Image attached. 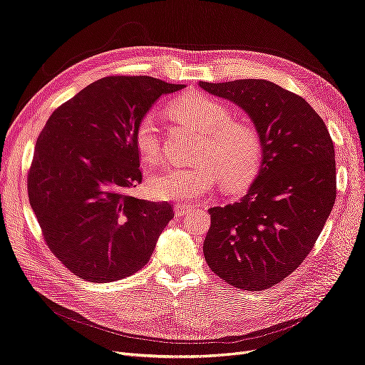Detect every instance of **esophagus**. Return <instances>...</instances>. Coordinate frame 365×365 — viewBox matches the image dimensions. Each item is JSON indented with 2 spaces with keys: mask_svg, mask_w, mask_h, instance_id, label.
<instances>
[{
  "mask_svg": "<svg viewBox=\"0 0 365 365\" xmlns=\"http://www.w3.org/2000/svg\"><path fill=\"white\" fill-rule=\"evenodd\" d=\"M192 210H194V207H192V206H183V205L174 206V213H175V217H183V215L191 213Z\"/></svg>",
  "mask_w": 365,
  "mask_h": 365,
  "instance_id": "esophagus-1",
  "label": "esophagus"
}]
</instances>
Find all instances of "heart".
I'll return each mask as SVG.
<instances>
[{"label": "heart", "instance_id": "1", "mask_svg": "<svg viewBox=\"0 0 365 365\" xmlns=\"http://www.w3.org/2000/svg\"><path fill=\"white\" fill-rule=\"evenodd\" d=\"M174 115L205 133L194 165H174L156 173L147 192L160 201H192L212 192L221 180L227 186L248 182L259 170L263 143L254 126L230 120V110L205 94H190L171 103ZM160 126L156 113H147L135 128V145L140 155L156 162L160 156Z\"/></svg>", "mask_w": 365, "mask_h": 365}]
</instances>
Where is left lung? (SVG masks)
<instances>
[{"label":"left lung","mask_w":365,"mask_h":365,"mask_svg":"<svg viewBox=\"0 0 365 365\" xmlns=\"http://www.w3.org/2000/svg\"><path fill=\"white\" fill-rule=\"evenodd\" d=\"M240 106L257 129V178L236 203L210 207L205 259L213 274L248 292L272 287L313 250L335 203V153L309 103L266 79L198 84Z\"/></svg>","instance_id":"obj_1"}]
</instances>
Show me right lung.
Listing matches in <instances>:
<instances>
[{
  "label": "right lung",
  "instance_id": "add662e5",
  "mask_svg": "<svg viewBox=\"0 0 365 365\" xmlns=\"http://www.w3.org/2000/svg\"><path fill=\"white\" fill-rule=\"evenodd\" d=\"M152 76L94 81L48 118L29 171V198L46 245L71 272L111 282L138 272L174 212L135 198L141 183L135 128L162 94Z\"/></svg>",
  "mask_w": 365,
  "mask_h": 365
}]
</instances>
